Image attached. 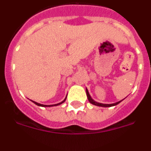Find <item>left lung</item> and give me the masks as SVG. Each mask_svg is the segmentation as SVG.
Here are the masks:
<instances>
[{
  "mask_svg": "<svg viewBox=\"0 0 151 151\" xmlns=\"http://www.w3.org/2000/svg\"><path fill=\"white\" fill-rule=\"evenodd\" d=\"M86 94H87V97L88 99L89 102L91 103V104H92L95 105V106H103V107H110V106H116V105L119 104V103L121 102L122 101H123V100H122V101H119V102H116V103H114V104H101V103H98V102H96V101H94V100L92 99L91 97L90 96V94H89L88 93V89L86 88Z\"/></svg>",
  "mask_w": 151,
  "mask_h": 151,
  "instance_id": "8db88e82",
  "label": "left lung"
}]
</instances>
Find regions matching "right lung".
Listing matches in <instances>:
<instances>
[{"label": "right lung", "instance_id": "add662e5", "mask_svg": "<svg viewBox=\"0 0 151 151\" xmlns=\"http://www.w3.org/2000/svg\"><path fill=\"white\" fill-rule=\"evenodd\" d=\"M66 98H65V99L63 100V101H62V102L59 103V104H52V105H44V104H38V103L35 102V101H32V102L34 103V104H35L36 105H38V106H44V107H45V106H58V105L61 104H63V102H65V101H66Z\"/></svg>", "mask_w": 151, "mask_h": 151}]
</instances>
